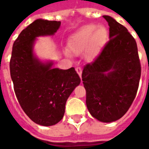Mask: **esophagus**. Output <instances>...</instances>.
Returning <instances> with one entry per match:
<instances>
[{"instance_id": "34e87169", "label": "esophagus", "mask_w": 149, "mask_h": 149, "mask_svg": "<svg viewBox=\"0 0 149 149\" xmlns=\"http://www.w3.org/2000/svg\"><path fill=\"white\" fill-rule=\"evenodd\" d=\"M76 71H77V72L78 75L80 76V77H81V73H82V69H81V68H80V67H77V68H76Z\"/></svg>"}]
</instances>
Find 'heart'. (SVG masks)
<instances>
[{
  "label": "heart",
  "mask_w": 149,
  "mask_h": 149,
  "mask_svg": "<svg viewBox=\"0 0 149 149\" xmlns=\"http://www.w3.org/2000/svg\"><path fill=\"white\" fill-rule=\"evenodd\" d=\"M108 30L103 25L89 24L79 29L68 37V50L76 55L84 52L88 61L93 60L108 39Z\"/></svg>",
  "instance_id": "1"
}]
</instances>
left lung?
Segmentation results:
<instances>
[{"instance_id":"1","label":"left lung","mask_w":149,"mask_h":149,"mask_svg":"<svg viewBox=\"0 0 149 149\" xmlns=\"http://www.w3.org/2000/svg\"><path fill=\"white\" fill-rule=\"evenodd\" d=\"M109 40L82 71L86 105L94 118L112 122L127 112L137 93L141 66L136 42L128 29L109 16Z\"/></svg>"}]
</instances>
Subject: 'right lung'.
Masks as SVG:
<instances>
[{"label": "right lung", "instance_id": "1", "mask_svg": "<svg viewBox=\"0 0 149 149\" xmlns=\"http://www.w3.org/2000/svg\"><path fill=\"white\" fill-rule=\"evenodd\" d=\"M61 21L37 19L22 30L13 43L10 75L20 105L36 124L51 126L64 116L65 104L81 78L74 68H53L33 55L36 37L53 35Z\"/></svg>", "mask_w": 149, "mask_h": 149}]
</instances>
